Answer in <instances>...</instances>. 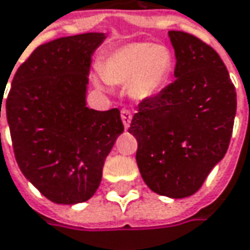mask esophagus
Masks as SVG:
<instances>
[{
    "label": "esophagus",
    "instance_id": "1",
    "mask_svg": "<svg viewBox=\"0 0 250 250\" xmlns=\"http://www.w3.org/2000/svg\"><path fill=\"white\" fill-rule=\"evenodd\" d=\"M131 117H133V114H131L130 110H127V109H123V110H122V122H123V125H125V128H128V127H130Z\"/></svg>",
    "mask_w": 250,
    "mask_h": 250
}]
</instances>
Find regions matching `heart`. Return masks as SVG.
<instances>
[{"mask_svg":"<svg viewBox=\"0 0 250 250\" xmlns=\"http://www.w3.org/2000/svg\"><path fill=\"white\" fill-rule=\"evenodd\" d=\"M172 70V56L164 46L130 43L109 54L101 65V75L109 83H128L136 101L155 96L167 83Z\"/></svg>","mask_w":250,"mask_h":250,"instance_id":"1","label":"heart"}]
</instances>
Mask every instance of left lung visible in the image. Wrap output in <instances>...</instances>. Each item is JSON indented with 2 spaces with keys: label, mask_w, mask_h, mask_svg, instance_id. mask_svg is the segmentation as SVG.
I'll use <instances>...</instances> for the list:
<instances>
[{
  "label": "left lung",
  "mask_w": 250,
  "mask_h": 250,
  "mask_svg": "<svg viewBox=\"0 0 250 250\" xmlns=\"http://www.w3.org/2000/svg\"><path fill=\"white\" fill-rule=\"evenodd\" d=\"M175 81L138 104L128 133L146 185L183 199L200 189L228 149L236 92L217 51L193 35L170 30Z\"/></svg>",
  "instance_id": "8db88e82"
}]
</instances>
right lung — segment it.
<instances>
[{
	"instance_id": "right-lung-1",
	"label": "right lung",
	"mask_w": 250,
	"mask_h": 250,
	"mask_svg": "<svg viewBox=\"0 0 250 250\" xmlns=\"http://www.w3.org/2000/svg\"><path fill=\"white\" fill-rule=\"evenodd\" d=\"M104 39L106 33L91 32L39 46L18 68L6 98L18 167L57 204L92 197L104 159L125 131L119 109L86 106L92 56Z\"/></svg>"
}]
</instances>
